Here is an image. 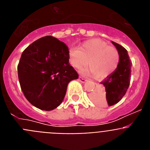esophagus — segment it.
Masks as SVG:
<instances>
[{
    "mask_svg": "<svg viewBox=\"0 0 150 150\" xmlns=\"http://www.w3.org/2000/svg\"><path fill=\"white\" fill-rule=\"evenodd\" d=\"M79 81H80V82H81V83H86V82L87 81L86 79H84V78H83V77H80V76H79Z\"/></svg>",
    "mask_w": 150,
    "mask_h": 150,
    "instance_id": "34e87169",
    "label": "esophagus"
}]
</instances>
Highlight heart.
Masks as SVG:
<instances>
[{"label":"heart","instance_id":"b5f03b06","mask_svg":"<svg viewBox=\"0 0 150 150\" xmlns=\"http://www.w3.org/2000/svg\"><path fill=\"white\" fill-rule=\"evenodd\" d=\"M69 62L76 69L87 64L90 66L81 70L86 76L105 78L116 69L120 55L115 47L108 46L104 41L91 39L82 43L79 49L71 48L68 52Z\"/></svg>","mask_w":150,"mask_h":150}]
</instances>
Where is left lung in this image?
<instances>
[{
	"instance_id": "8db88e82",
	"label": "left lung",
	"mask_w": 150,
	"mask_h": 150,
	"mask_svg": "<svg viewBox=\"0 0 150 150\" xmlns=\"http://www.w3.org/2000/svg\"><path fill=\"white\" fill-rule=\"evenodd\" d=\"M120 55V62L115 71L102 82L104 88H100L91 95V100L96 104L109 106L116 104L125 95L131 79L132 62L128 51L121 45L112 41Z\"/></svg>"
}]
</instances>
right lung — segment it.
<instances>
[{"label": "right lung", "mask_w": 150, "mask_h": 150, "mask_svg": "<svg viewBox=\"0 0 150 150\" xmlns=\"http://www.w3.org/2000/svg\"><path fill=\"white\" fill-rule=\"evenodd\" d=\"M68 48L52 36L37 40L24 50L18 76L24 95L33 106L52 110L62 104L67 85L79 76L69 64Z\"/></svg>", "instance_id": "obj_1"}]
</instances>
